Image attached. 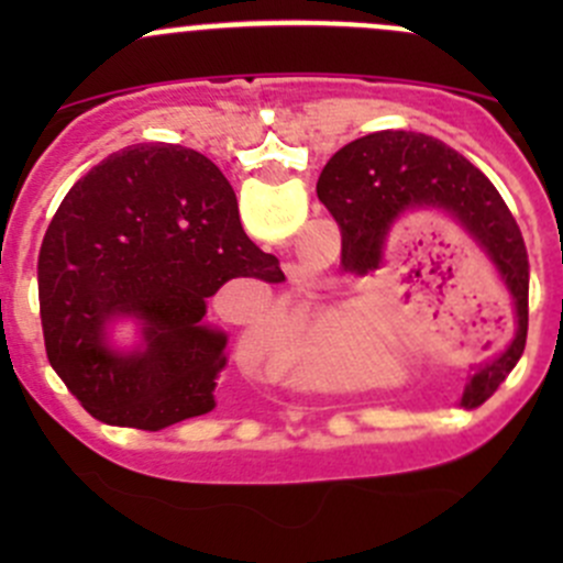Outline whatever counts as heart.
Segmentation results:
<instances>
[{
  "mask_svg": "<svg viewBox=\"0 0 563 563\" xmlns=\"http://www.w3.org/2000/svg\"><path fill=\"white\" fill-rule=\"evenodd\" d=\"M384 321V302L373 294L308 308L291 316L280 354L308 384L356 382L371 367Z\"/></svg>",
  "mask_w": 563,
  "mask_h": 563,
  "instance_id": "heart-1",
  "label": "heart"
}]
</instances>
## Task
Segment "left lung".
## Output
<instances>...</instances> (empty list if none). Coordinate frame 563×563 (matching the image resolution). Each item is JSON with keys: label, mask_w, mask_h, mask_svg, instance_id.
<instances>
[{"label": "left lung", "mask_w": 563, "mask_h": 563, "mask_svg": "<svg viewBox=\"0 0 563 563\" xmlns=\"http://www.w3.org/2000/svg\"><path fill=\"white\" fill-rule=\"evenodd\" d=\"M316 192L338 220L343 255L360 272L384 264L391 229L408 212L444 214L485 255L518 321L507 349L474 367L460 400L463 406L485 402L518 365L528 332L523 234L490 179L433 135L382 130L334 152L318 176Z\"/></svg>", "instance_id": "obj_1"}]
</instances>
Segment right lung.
Listing matches in <instances>:
<instances>
[{
  "instance_id": "add662e5",
  "label": "right lung",
  "mask_w": 563,
  "mask_h": 563,
  "mask_svg": "<svg viewBox=\"0 0 563 563\" xmlns=\"http://www.w3.org/2000/svg\"><path fill=\"white\" fill-rule=\"evenodd\" d=\"M45 354L95 419L163 430L209 413L229 365L209 297L234 277L283 280L247 240L234 187L201 152L135 144L76 181L40 247ZM133 322V344L112 332Z\"/></svg>"
}]
</instances>
